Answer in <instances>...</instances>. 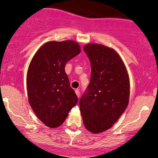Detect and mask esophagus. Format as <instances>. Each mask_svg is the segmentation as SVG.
Listing matches in <instances>:
<instances>
[{"instance_id": "obj_1", "label": "esophagus", "mask_w": 158, "mask_h": 158, "mask_svg": "<svg viewBox=\"0 0 158 158\" xmlns=\"http://www.w3.org/2000/svg\"><path fill=\"white\" fill-rule=\"evenodd\" d=\"M75 93H76V94H77V97L79 98V97H80V91H79V90L77 89V90H75Z\"/></svg>"}]
</instances>
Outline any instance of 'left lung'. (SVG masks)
<instances>
[{"label":"left lung","instance_id":"obj_1","mask_svg":"<svg viewBox=\"0 0 158 158\" xmlns=\"http://www.w3.org/2000/svg\"><path fill=\"white\" fill-rule=\"evenodd\" d=\"M84 51L91 65L90 83L79 106L85 128L94 134L106 131L128 104L130 82L126 68L114 49L88 44Z\"/></svg>","mask_w":158,"mask_h":158}]
</instances>
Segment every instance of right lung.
Wrapping results in <instances>:
<instances>
[{"mask_svg":"<svg viewBox=\"0 0 158 158\" xmlns=\"http://www.w3.org/2000/svg\"><path fill=\"white\" fill-rule=\"evenodd\" d=\"M80 52L73 41H49L39 49L29 66V102L38 118L50 128L60 126L78 102L64 67Z\"/></svg>","mask_w":158,"mask_h":158,"instance_id":"add662e5","label":"right lung"}]
</instances>
